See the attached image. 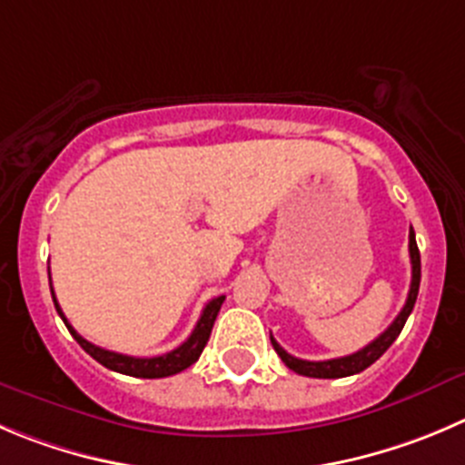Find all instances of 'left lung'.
Masks as SVG:
<instances>
[{
	"label": "left lung",
	"instance_id": "obj_1",
	"mask_svg": "<svg viewBox=\"0 0 465 465\" xmlns=\"http://www.w3.org/2000/svg\"><path fill=\"white\" fill-rule=\"evenodd\" d=\"M409 255H411V269H413V276H411V290L409 296H406L404 308L400 311V315L395 317L391 326L379 335L377 340L368 344V347L358 349L356 353H349V356L342 358H331V361H302V358H294L292 353H287L281 344L273 340L272 335V344L276 349V353L281 356V361L285 362L287 368L296 374H303V377H312V379H342V377H351V374L362 372L365 368H370L374 361L386 353V349L391 347L392 342L397 340V335L401 333L404 329L406 320H409L411 311L415 306V299H418V290H420V251L418 244H415V232L411 228L409 232Z\"/></svg>",
	"mask_w": 465,
	"mask_h": 465
}]
</instances>
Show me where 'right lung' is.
<instances>
[{
    "instance_id": "right-lung-1",
    "label": "right lung",
    "mask_w": 465,
    "mask_h": 465,
    "mask_svg": "<svg viewBox=\"0 0 465 465\" xmlns=\"http://www.w3.org/2000/svg\"><path fill=\"white\" fill-rule=\"evenodd\" d=\"M50 290H52V282H50ZM52 299H54L56 312H59V317L64 320V324L68 326V331L73 333V338L79 342V347H82L88 356L95 358L100 365L114 370V372L127 374V377L162 379V377H171V374L183 372V370H187L189 365H193V362L198 361V356H201L203 349H205L207 340H210L212 326H214V320H216V315H219L221 303H223L225 296H216V299H212V302L207 303L205 311H203V315H201V320H198L196 329L192 331V335H189V338L184 340L178 349H173V351H169V353H162V356H153V358L125 356V353H116V351H109V349L95 347V344H91L88 340H84L82 335H79L77 331L68 324V320H65L59 302H56L54 290H52Z\"/></svg>"
}]
</instances>
